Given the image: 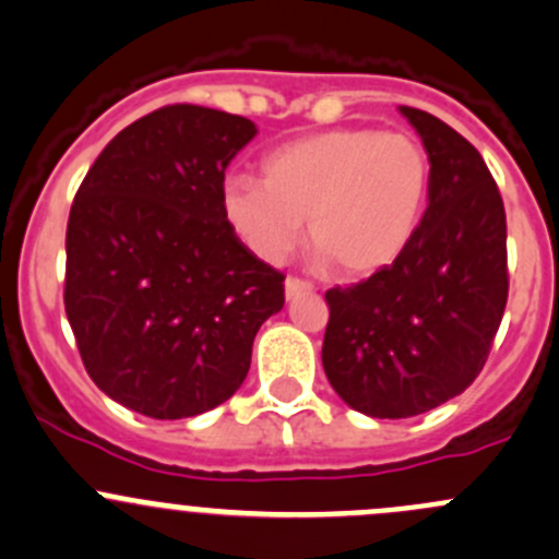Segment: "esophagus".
<instances>
[{
  "instance_id": "1",
  "label": "esophagus",
  "mask_w": 559,
  "mask_h": 559,
  "mask_svg": "<svg viewBox=\"0 0 559 559\" xmlns=\"http://www.w3.org/2000/svg\"><path fill=\"white\" fill-rule=\"evenodd\" d=\"M312 290H314L312 282H304V280H296V277L285 280V298H287V301H296L298 296H304V293H312Z\"/></svg>"
}]
</instances>
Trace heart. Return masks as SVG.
Segmentation results:
<instances>
[{"label":"heart","mask_w":559,"mask_h":559,"mask_svg":"<svg viewBox=\"0 0 559 559\" xmlns=\"http://www.w3.org/2000/svg\"><path fill=\"white\" fill-rule=\"evenodd\" d=\"M430 177L417 136L331 129L269 153L263 182L231 177L221 204L234 234L263 261H285L307 221L322 261L364 280L393 266L417 237Z\"/></svg>","instance_id":"obj_1"}]
</instances>
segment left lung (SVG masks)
<instances>
[{
    "label": "left lung",
    "mask_w": 559,
    "mask_h": 559,
    "mask_svg": "<svg viewBox=\"0 0 559 559\" xmlns=\"http://www.w3.org/2000/svg\"><path fill=\"white\" fill-rule=\"evenodd\" d=\"M430 155V199L393 266L325 293L322 368L338 399L379 419L430 412L485 366L509 298L506 212L479 151L436 115L399 107Z\"/></svg>",
    "instance_id": "8db88e82"
}]
</instances>
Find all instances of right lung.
Returning <instances> with one entry per match:
<instances>
[{
  "label": "right lung",
  "instance_id": "add662e5",
  "mask_svg": "<svg viewBox=\"0 0 559 559\" xmlns=\"http://www.w3.org/2000/svg\"><path fill=\"white\" fill-rule=\"evenodd\" d=\"M258 126L171 105L99 153L67 223L64 307L96 388L153 419L204 414L250 371L285 307L280 272L223 215V180Z\"/></svg>",
  "mask_w": 559,
  "mask_h": 559
}]
</instances>
